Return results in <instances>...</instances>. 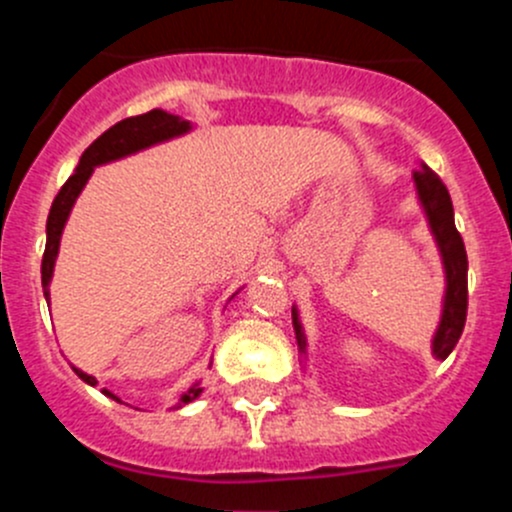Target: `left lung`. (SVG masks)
I'll return each mask as SVG.
<instances>
[{
  "label": "left lung",
  "mask_w": 512,
  "mask_h": 512,
  "mask_svg": "<svg viewBox=\"0 0 512 512\" xmlns=\"http://www.w3.org/2000/svg\"><path fill=\"white\" fill-rule=\"evenodd\" d=\"M414 185L418 203H421L423 213H426L431 235L436 240L438 252H441L443 272H446V294H443L441 322H438L436 334H433V356L436 359H446L458 344V339H461L463 327H466L468 255L461 232L456 230V223H453V203L443 180L428 165H421V170L414 173ZM292 324L294 334H297V347L304 354L307 352V337H304V329L299 324V314L294 307Z\"/></svg>",
  "instance_id": "obj_1"
}]
</instances>
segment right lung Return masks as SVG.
<instances>
[{
	"label": "right lung",
	"instance_id": "right-lung-1",
	"mask_svg": "<svg viewBox=\"0 0 512 512\" xmlns=\"http://www.w3.org/2000/svg\"><path fill=\"white\" fill-rule=\"evenodd\" d=\"M190 128L193 126H190V121H185V118L173 116V113L168 111H160V108H153V111L141 113V116L123 118V121H118L116 126H111L106 133H101V136L86 148L84 156L79 160V165H76V170L71 173V178L66 180L64 188L59 190V195H56L54 203H51L49 220H46V250H44V257H41V287H44L46 299H49V282H51V275H54L56 255H59L61 232H64V225L66 220H69L71 208H74L76 198L81 195L84 185L89 183L96 165L111 163V160L126 158L131 156V153L143 151V148L156 146V143L178 138L183 136V133H188ZM71 369H74L76 376H79L81 381H86L89 386L98 384L96 376H89L86 371L76 369V366H71ZM103 394L111 396L113 401H118V396H113L108 389H103ZM200 394H203V389H200V384L195 381L190 389H185L183 394H180L178 404L175 406L180 409L183 404H190L193 399H198Z\"/></svg>",
	"mask_w": 512,
	"mask_h": 512
}]
</instances>
